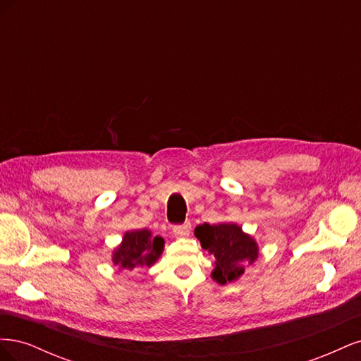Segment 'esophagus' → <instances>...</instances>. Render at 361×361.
Wrapping results in <instances>:
<instances>
[{
    "label": "esophagus",
    "mask_w": 361,
    "mask_h": 361,
    "mask_svg": "<svg viewBox=\"0 0 361 361\" xmlns=\"http://www.w3.org/2000/svg\"><path fill=\"white\" fill-rule=\"evenodd\" d=\"M173 233L176 238H187L191 233V224L190 223H185L182 226H176L173 228Z\"/></svg>",
    "instance_id": "esophagus-1"
}]
</instances>
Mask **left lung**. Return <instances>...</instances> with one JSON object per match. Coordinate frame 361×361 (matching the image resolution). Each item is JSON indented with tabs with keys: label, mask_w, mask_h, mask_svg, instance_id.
I'll list each match as a JSON object with an SVG mask.
<instances>
[{
	"label": "left lung",
	"mask_w": 361,
	"mask_h": 361,
	"mask_svg": "<svg viewBox=\"0 0 361 361\" xmlns=\"http://www.w3.org/2000/svg\"><path fill=\"white\" fill-rule=\"evenodd\" d=\"M194 235L202 248L215 257L211 277L218 285H227L241 279L245 267L253 264L259 256L256 239L236 223H203L194 228Z\"/></svg>",
	"instance_id": "left-lung-1"
}]
</instances>
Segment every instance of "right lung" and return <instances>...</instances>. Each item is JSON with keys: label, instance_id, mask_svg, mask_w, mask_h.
<instances>
[{"label": "right lung", "instance_id": "add662e5", "mask_svg": "<svg viewBox=\"0 0 361 361\" xmlns=\"http://www.w3.org/2000/svg\"><path fill=\"white\" fill-rule=\"evenodd\" d=\"M164 238L154 236L149 228L125 232L111 253V262L122 269L154 267L164 251Z\"/></svg>", "mask_w": 361, "mask_h": 361}]
</instances>
